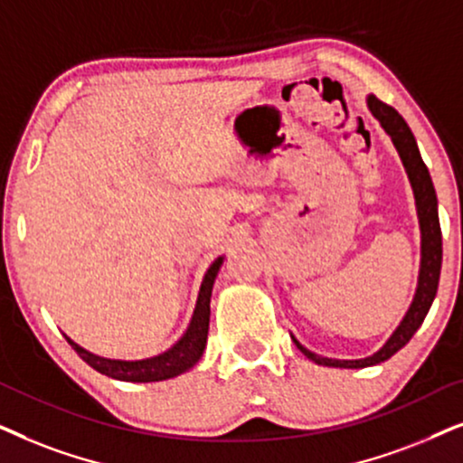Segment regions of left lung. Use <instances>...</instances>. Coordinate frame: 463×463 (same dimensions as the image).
<instances>
[{
    "mask_svg": "<svg viewBox=\"0 0 463 463\" xmlns=\"http://www.w3.org/2000/svg\"><path fill=\"white\" fill-rule=\"evenodd\" d=\"M366 106L371 114L379 120L383 131L390 135L393 147L398 150V156L402 160L406 175H409L412 196H415L417 218H419V231H421V262H419V277H417V289L412 296V303L409 311L404 313L402 322L398 328L392 332L383 347L374 351L373 355L360 357V360H336V357H324L313 354L296 341L294 343L309 360L322 366H335V368H366L381 364V362L390 360V357L404 347L411 341L412 335L423 324L425 316H428L430 307H432L436 298V289H439L440 279V264H442V235H440V222H439V199H436V190L430 177V171L425 167L421 154H419L415 135L411 133L409 125H406L402 116L387 103L379 101L374 95L366 97Z\"/></svg>",
    "mask_w": 463,
    "mask_h": 463,
    "instance_id": "8db88e82",
    "label": "left lung"
}]
</instances>
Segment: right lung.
I'll return each instance as SVG.
<instances>
[{"instance_id":"1","label":"right lung","mask_w":463,"mask_h":463,"mask_svg":"<svg viewBox=\"0 0 463 463\" xmlns=\"http://www.w3.org/2000/svg\"><path fill=\"white\" fill-rule=\"evenodd\" d=\"M224 256H218L209 264L205 277H203L199 296H196V305L190 317V324L184 335L171 345L163 354L144 357V360H114V357H103L97 354H90L89 349L80 347L76 341H71L65 335L67 343L78 351L86 364L95 368L97 373L108 374V377L128 381V383H152V381H165L174 379L177 374L188 373L196 362L201 360L203 351L207 345V332H209V303H212V289L218 277Z\"/></svg>"}]
</instances>
